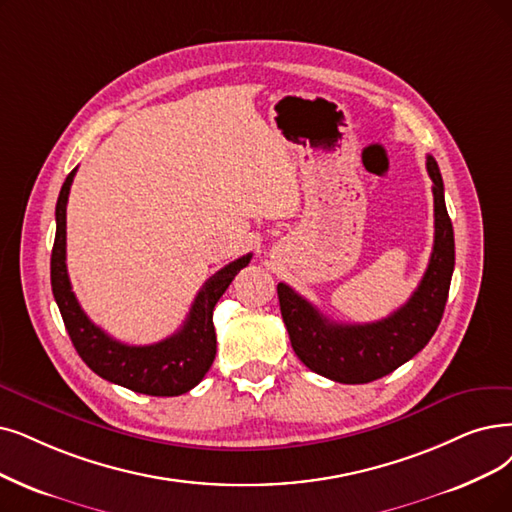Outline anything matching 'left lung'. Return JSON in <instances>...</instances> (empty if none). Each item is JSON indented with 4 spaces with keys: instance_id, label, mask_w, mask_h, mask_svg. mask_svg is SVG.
<instances>
[{
    "instance_id": "left-lung-1",
    "label": "left lung",
    "mask_w": 512,
    "mask_h": 512,
    "mask_svg": "<svg viewBox=\"0 0 512 512\" xmlns=\"http://www.w3.org/2000/svg\"><path fill=\"white\" fill-rule=\"evenodd\" d=\"M426 170L433 180L435 243L420 285L401 309L374 323H336L321 315L290 285H277L281 317L288 327L292 349L315 374L342 384L378 380L420 353L437 332L452 283L456 252L452 220L443 197V178L431 155L426 157Z\"/></svg>"
}]
</instances>
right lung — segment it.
<instances>
[{"instance_id": "right-lung-1", "label": "right lung", "mask_w": 512, "mask_h": 512, "mask_svg": "<svg viewBox=\"0 0 512 512\" xmlns=\"http://www.w3.org/2000/svg\"><path fill=\"white\" fill-rule=\"evenodd\" d=\"M75 172L77 168L67 176L56 201V237L50 260L52 294L75 351L94 374L126 386L134 393L153 397L189 393L208 374L216 357V332L212 323L214 306L227 292L235 275L248 267L252 254L229 262L227 267L203 283L187 321L170 338L147 346L119 342L88 319L71 290L67 273V201Z\"/></svg>"}]
</instances>
